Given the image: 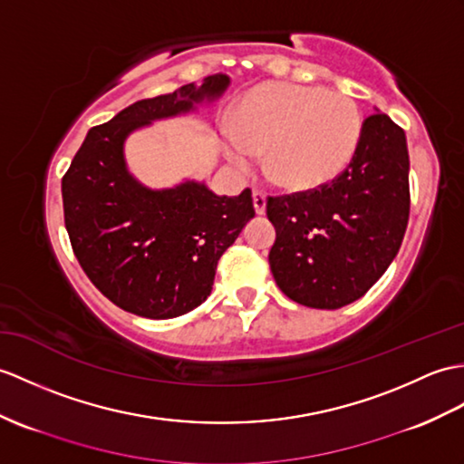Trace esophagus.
Listing matches in <instances>:
<instances>
[{"mask_svg": "<svg viewBox=\"0 0 464 464\" xmlns=\"http://www.w3.org/2000/svg\"><path fill=\"white\" fill-rule=\"evenodd\" d=\"M253 206H255L256 215H263L266 211V198L263 191H258V189L253 191Z\"/></svg>", "mask_w": 464, "mask_h": 464, "instance_id": "34e87169", "label": "esophagus"}]
</instances>
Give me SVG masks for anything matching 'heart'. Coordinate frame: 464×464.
I'll use <instances>...</instances> for the list:
<instances>
[{
    "mask_svg": "<svg viewBox=\"0 0 464 464\" xmlns=\"http://www.w3.org/2000/svg\"><path fill=\"white\" fill-rule=\"evenodd\" d=\"M362 138V114L350 96L318 86L265 82L231 114L225 154L239 169L263 156L265 176L288 191H308L338 178Z\"/></svg>",
    "mask_w": 464,
    "mask_h": 464,
    "instance_id": "heart-1",
    "label": "heart"
}]
</instances>
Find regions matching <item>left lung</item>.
Listing matches in <instances>:
<instances>
[{"label":"left lung","instance_id":"8db88e82","mask_svg":"<svg viewBox=\"0 0 464 464\" xmlns=\"http://www.w3.org/2000/svg\"><path fill=\"white\" fill-rule=\"evenodd\" d=\"M403 128L375 112L338 178L316 189L266 198L276 239L268 265L278 288L308 308L336 310L362 298L400 251L409 221Z\"/></svg>","mask_w":464,"mask_h":464}]
</instances>
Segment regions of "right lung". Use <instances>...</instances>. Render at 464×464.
<instances>
[{"instance_id":"right-lung-1","label":"right lung","mask_w":464,"mask_h":464,"mask_svg":"<svg viewBox=\"0 0 464 464\" xmlns=\"http://www.w3.org/2000/svg\"><path fill=\"white\" fill-rule=\"evenodd\" d=\"M223 72L144 99L86 134L63 176L64 227L82 271L101 293L136 316L166 320L211 295L215 268L246 221L251 189L215 196L199 181L142 186L126 168L124 140L160 118L186 114L225 92Z\"/></svg>"}]
</instances>
